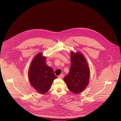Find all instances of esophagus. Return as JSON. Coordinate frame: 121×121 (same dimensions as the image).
I'll return each mask as SVG.
<instances>
[{
    "instance_id": "1",
    "label": "esophagus",
    "mask_w": 121,
    "mask_h": 121,
    "mask_svg": "<svg viewBox=\"0 0 121 121\" xmlns=\"http://www.w3.org/2000/svg\"><path fill=\"white\" fill-rule=\"evenodd\" d=\"M63 76H64L63 74L62 73V74H60V75L58 76V78H62L63 77Z\"/></svg>"
}]
</instances>
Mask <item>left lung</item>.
Instances as JSON below:
<instances>
[{
  "label": "left lung",
  "instance_id": "8db88e82",
  "mask_svg": "<svg viewBox=\"0 0 121 121\" xmlns=\"http://www.w3.org/2000/svg\"><path fill=\"white\" fill-rule=\"evenodd\" d=\"M71 65L69 74L64 78L69 90L78 94L84 90L89 79V69L83 55L80 52H71Z\"/></svg>",
  "mask_w": 121,
  "mask_h": 121
}]
</instances>
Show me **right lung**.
I'll return each mask as SVG.
<instances>
[{
  "mask_svg": "<svg viewBox=\"0 0 121 121\" xmlns=\"http://www.w3.org/2000/svg\"><path fill=\"white\" fill-rule=\"evenodd\" d=\"M46 57L38 53L34 58L28 71V78L32 86L40 94L47 93L57 78L52 68L46 65Z\"/></svg>",
  "mask_w": 121,
  "mask_h": 121,
  "instance_id": "obj_1",
  "label": "right lung"
}]
</instances>
